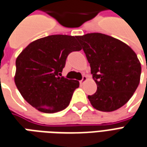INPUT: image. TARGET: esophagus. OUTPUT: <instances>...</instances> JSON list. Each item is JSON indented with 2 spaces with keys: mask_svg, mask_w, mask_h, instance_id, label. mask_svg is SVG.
<instances>
[{
  "mask_svg": "<svg viewBox=\"0 0 147 147\" xmlns=\"http://www.w3.org/2000/svg\"><path fill=\"white\" fill-rule=\"evenodd\" d=\"M86 80H87V78H86V76H83V77H82V80L80 81V84H81V85L84 84Z\"/></svg>",
  "mask_w": 147,
  "mask_h": 147,
  "instance_id": "obj_1",
  "label": "esophagus"
}]
</instances>
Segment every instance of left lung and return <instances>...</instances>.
Masks as SVG:
<instances>
[{"label": "left lung", "mask_w": 147, "mask_h": 147, "mask_svg": "<svg viewBox=\"0 0 147 147\" xmlns=\"http://www.w3.org/2000/svg\"><path fill=\"white\" fill-rule=\"evenodd\" d=\"M90 65L97 90L88 96L95 109L111 112L130 100L140 82L141 64L133 50L122 41L93 32L76 36Z\"/></svg>", "instance_id": "1"}]
</instances>
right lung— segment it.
Listing matches in <instances>:
<instances>
[{"mask_svg":"<svg viewBox=\"0 0 147 147\" xmlns=\"http://www.w3.org/2000/svg\"><path fill=\"white\" fill-rule=\"evenodd\" d=\"M82 47L76 36L51 35L30 43L16 58L15 83L26 100L47 114L65 109L79 82L61 76L68 55Z\"/></svg>","mask_w":147,"mask_h":147,"instance_id":"right-lung-1","label":"right lung"}]
</instances>
